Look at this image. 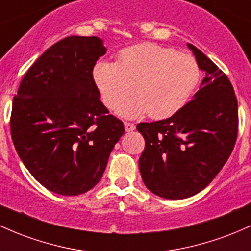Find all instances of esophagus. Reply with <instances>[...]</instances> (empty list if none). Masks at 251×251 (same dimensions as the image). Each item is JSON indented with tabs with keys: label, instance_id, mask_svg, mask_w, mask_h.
<instances>
[{
	"label": "esophagus",
	"instance_id": "esophagus-1",
	"mask_svg": "<svg viewBox=\"0 0 251 251\" xmlns=\"http://www.w3.org/2000/svg\"><path fill=\"white\" fill-rule=\"evenodd\" d=\"M124 126H125L126 132H132V131L136 130V125L132 123H127V121H125V123H124Z\"/></svg>",
	"mask_w": 251,
	"mask_h": 251
}]
</instances>
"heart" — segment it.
<instances>
[{"mask_svg":"<svg viewBox=\"0 0 251 251\" xmlns=\"http://www.w3.org/2000/svg\"><path fill=\"white\" fill-rule=\"evenodd\" d=\"M92 77L109 109L118 108L134 87L137 96L120 106L118 113L125 118L148 113L159 120L172 117L186 104L200 79V68L191 54L142 43L121 50L118 63L96 62Z\"/></svg>","mask_w":251,"mask_h":251,"instance_id":"heart-1","label":"heart"}]
</instances>
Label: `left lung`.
<instances>
[{
	"mask_svg": "<svg viewBox=\"0 0 251 251\" xmlns=\"http://www.w3.org/2000/svg\"><path fill=\"white\" fill-rule=\"evenodd\" d=\"M187 46L205 73L201 88L168 119L137 125L145 139L139 158L143 182L170 200L193 197L213 181L232 152L238 130L232 84L199 49Z\"/></svg>",
	"mask_w": 251,
	"mask_h": 251,
	"instance_id": "8db88e82",
	"label": "left lung"
}]
</instances>
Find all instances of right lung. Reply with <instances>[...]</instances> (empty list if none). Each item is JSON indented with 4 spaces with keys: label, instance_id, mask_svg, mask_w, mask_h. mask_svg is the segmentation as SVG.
Returning <instances> with one entry per match:
<instances>
[{
    "label": "right lung",
    "instance_id": "right-lung-1",
    "mask_svg": "<svg viewBox=\"0 0 251 251\" xmlns=\"http://www.w3.org/2000/svg\"><path fill=\"white\" fill-rule=\"evenodd\" d=\"M106 51L98 37L59 40L28 69L13 100L16 152L33 177L56 194L73 197L96 186L125 132L93 82V67Z\"/></svg>",
    "mask_w": 251,
    "mask_h": 251
}]
</instances>
